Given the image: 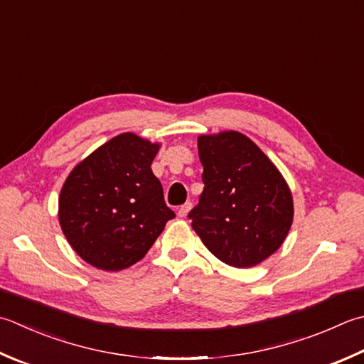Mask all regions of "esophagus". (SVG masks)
<instances>
[{"label":"esophagus","instance_id":"34e87169","mask_svg":"<svg viewBox=\"0 0 364 364\" xmlns=\"http://www.w3.org/2000/svg\"><path fill=\"white\" fill-rule=\"evenodd\" d=\"M191 208H192V203H191V202H186L184 205H181L180 208H178V213H176V215L180 216V218H184V216H186L188 213L191 211Z\"/></svg>","mask_w":364,"mask_h":364}]
</instances>
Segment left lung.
Wrapping results in <instances>:
<instances>
[{"label":"left lung","instance_id":"8db88e82","mask_svg":"<svg viewBox=\"0 0 364 364\" xmlns=\"http://www.w3.org/2000/svg\"><path fill=\"white\" fill-rule=\"evenodd\" d=\"M197 146L205 188L189 213L192 229L227 265H259L281 247L294 223L287 181L241 132L200 135Z\"/></svg>","mask_w":364,"mask_h":364}]
</instances>
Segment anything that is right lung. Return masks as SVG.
Here are the masks:
<instances>
[{
  "mask_svg": "<svg viewBox=\"0 0 364 364\" xmlns=\"http://www.w3.org/2000/svg\"><path fill=\"white\" fill-rule=\"evenodd\" d=\"M159 148L137 134H119L78 162L64 181L61 230L90 265L104 272L134 265L175 218L151 170Z\"/></svg>",
  "mask_w": 364,
  "mask_h": 364,
  "instance_id": "add662e5",
  "label": "right lung"
}]
</instances>
